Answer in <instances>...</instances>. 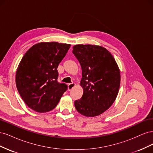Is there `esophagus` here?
I'll return each instance as SVG.
<instances>
[{
	"instance_id": "obj_1",
	"label": "esophagus",
	"mask_w": 153,
	"mask_h": 153,
	"mask_svg": "<svg viewBox=\"0 0 153 153\" xmlns=\"http://www.w3.org/2000/svg\"><path fill=\"white\" fill-rule=\"evenodd\" d=\"M75 87V84H74V83H72V84H69L68 85V91H71L73 87Z\"/></svg>"
}]
</instances>
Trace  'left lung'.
<instances>
[{"label":"left lung","mask_w":153,"mask_h":153,"mask_svg":"<svg viewBox=\"0 0 153 153\" xmlns=\"http://www.w3.org/2000/svg\"><path fill=\"white\" fill-rule=\"evenodd\" d=\"M73 53L80 64L83 95L75 101L80 114L93 117L108 110L116 99L121 82L117 64L108 50L99 45H76Z\"/></svg>","instance_id":"obj_1"}]
</instances>
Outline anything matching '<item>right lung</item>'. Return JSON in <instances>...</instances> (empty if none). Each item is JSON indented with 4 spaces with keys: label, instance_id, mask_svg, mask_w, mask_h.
Here are the masks:
<instances>
[{
    "label": "right lung",
    "instance_id": "add662e5",
    "mask_svg": "<svg viewBox=\"0 0 153 153\" xmlns=\"http://www.w3.org/2000/svg\"><path fill=\"white\" fill-rule=\"evenodd\" d=\"M71 45L41 42L32 46L22 57L16 72V85L25 104L37 112L53 110L67 90L57 82L59 64Z\"/></svg>",
    "mask_w": 153,
    "mask_h": 153
}]
</instances>
